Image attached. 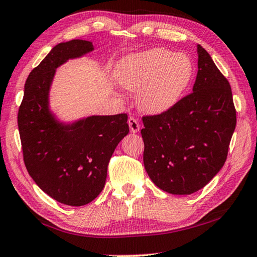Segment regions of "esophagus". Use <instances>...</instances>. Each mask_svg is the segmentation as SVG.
<instances>
[{"label": "esophagus", "mask_w": 257, "mask_h": 257, "mask_svg": "<svg viewBox=\"0 0 257 257\" xmlns=\"http://www.w3.org/2000/svg\"><path fill=\"white\" fill-rule=\"evenodd\" d=\"M128 124H129V128H130V132L132 133H138L140 132V123H138L137 119H135V117L130 116L128 119Z\"/></svg>", "instance_id": "1"}]
</instances>
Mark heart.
<instances>
[{"mask_svg":"<svg viewBox=\"0 0 257 257\" xmlns=\"http://www.w3.org/2000/svg\"><path fill=\"white\" fill-rule=\"evenodd\" d=\"M193 76V64L184 54L153 48L129 55L115 71L117 83L137 93L143 111L160 114L182 99Z\"/></svg>","mask_w":257,"mask_h":257,"instance_id":"1","label":"heart"}]
</instances>
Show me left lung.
Returning <instances> with one entry per match:
<instances>
[{
  "label": "left lung",
  "instance_id": "1",
  "mask_svg": "<svg viewBox=\"0 0 257 257\" xmlns=\"http://www.w3.org/2000/svg\"><path fill=\"white\" fill-rule=\"evenodd\" d=\"M142 120L143 161L152 182L172 194L197 192L226 161L237 123L229 81L198 46L193 91L169 111Z\"/></svg>",
  "mask_w": 257,
  "mask_h": 257
}]
</instances>
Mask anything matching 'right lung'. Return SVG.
I'll list each match as a JSON object with an SVG mask.
<instances>
[{"mask_svg": "<svg viewBox=\"0 0 257 257\" xmlns=\"http://www.w3.org/2000/svg\"><path fill=\"white\" fill-rule=\"evenodd\" d=\"M92 49V43L84 40L57 44L28 75L18 111L28 174L41 190L68 206L87 205L98 197L109 159L129 133L125 113L89 116L64 125L49 112L48 93L56 68Z\"/></svg>", "mask_w": 257, "mask_h": 257, "instance_id": "right-lung-1", "label": "right lung"}]
</instances>
